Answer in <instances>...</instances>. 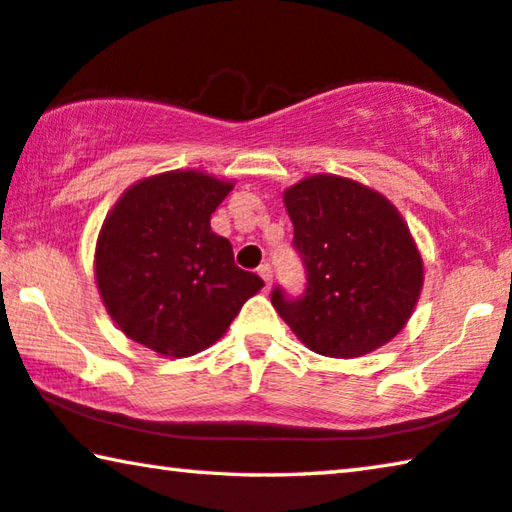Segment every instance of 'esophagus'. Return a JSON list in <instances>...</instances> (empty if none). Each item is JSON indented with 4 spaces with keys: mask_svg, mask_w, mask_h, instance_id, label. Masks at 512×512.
<instances>
[{
    "mask_svg": "<svg viewBox=\"0 0 512 512\" xmlns=\"http://www.w3.org/2000/svg\"><path fill=\"white\" fill-rule=\"evenodd\" d=\"M257 273H259V278L264 280L266 289H269V287H271V280H273V269H271V266H269V264H262V266H259V269H257Z\"/></svg>",
    "mask_w": 512,
    "mask_h": 512,
    "instance_id": "1",
    "label": "esophagus"
}]
</instances>
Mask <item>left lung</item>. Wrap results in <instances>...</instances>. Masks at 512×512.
<instances>
[{
    "instance_id": "obj_1",
    "label": "left lung",
    "mask_w": 512,
    "mask_h": 512,
    "mask_svg": "<svg viewBox=\"0 0 512 512\" xmlns=\"http://www.w3.org/2000/svg\"><path fill=\"white\" fill-rule=\"evenodd\" d=\"M305 289L271 291L296 337L328 358H360L396 337L415 310L424 264L408 225L380 193L337 175L285 191Z\"/></svg>"
}]
</instances>
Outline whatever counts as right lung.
I'll list each match as a JSON object with an SVG mask.
<instances>
[{
    "label": "right lung",
    "instance_id": "right-lung-1",
    "mask_svg": "<svg viewBox=\"0 0 512 512\" xmlns=\"http://www.w3.org/2000/svg\"><path fill=\"white\" fill-rule=\"evenodd\" d=\"M230 182L173 170L134 184L111 209L95 248V280L129 339L168 358L212 346L264 287L234 264L209 218Z\"/></svg>",
    "mask_w": 512,
    "mask_h": 512
}]
</instances>
